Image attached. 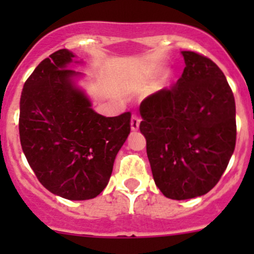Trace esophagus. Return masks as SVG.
I'll return each instance as SVG.
<instances>
[{
  "label": "esophagus",
  "mask_w": 254,
  "mask_h": 254,
  "mask_svg": "<svg viewBox=\"0 0 254 254\" xmlns=\"http://www.w3.org/2000/svg\"><path fill=\"white\" fill-rule=\"evenodd\" d=\"M140 122H141V119H140L137 115H132L131 117V123H130V127H131V130L132 131H136V130H139V127H140Z\"/></svg>",
  "instance_id": "1"
}]
</instances>
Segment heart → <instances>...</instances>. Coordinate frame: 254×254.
Instances as JSON below:
<instances>
[{"label": "heart", "mask_w": 254, "mask_h": 254, "mask_svg": "<svg viewBox=\"0 0 254 254\" xmlns=\"http://www.w3.org/2000/svg\"><path fill=\"white\" fill-rule=\"evenodd\" d=\"M155 71H156V66H150V67L147 68V73H148V75L153 73V72H155ZM170 78H171V72H165V73H163L162 78H161V81L158 82L157 86H156V88H155L156 91H158V89L162 88V87L165 86L166 82H167Z\"/></svg>", "instance_id": "heart-1"}]
</instances>
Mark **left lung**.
I'll list each match as a JSON object with an SVG mask.
<instances>
[{
    "instance_id": "obj_1",
    "label": "left lung",
    "mask_w": 254,
    "mask_h": 254,
    "mask_svg": "<svg viewBox=\"0 0 254 254\" xmlns=\"http://www.w3.org/2000/svg\"><path fill=\"white\" fill-rule=\"evenodd\" d=\"M182 77L142 101L140 131L156 186L175 200L211 190L236 145V104L219 66L182 51Z\"/></svg>"
}]
</instances>
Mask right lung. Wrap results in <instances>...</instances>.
<instances>
[{
	"label": "right lung",
	"mask_w": 254,
	"mask_h": 254,
	"mask_svg": "<svg viewBox=\"0 0 254 254\" xmlns=\"http://www.w3.org/2000/svg\"><path fill=\"white\" fill-rule=\"evenodd\" d=\"M67 49L51 54L23 87L19 137L40 183L68 200L93 199L103 191L117 153L130 134V113L103 117L77 84L81 64Z\"/></svg>",
	"instance_id": "1"
}]
</instances>
